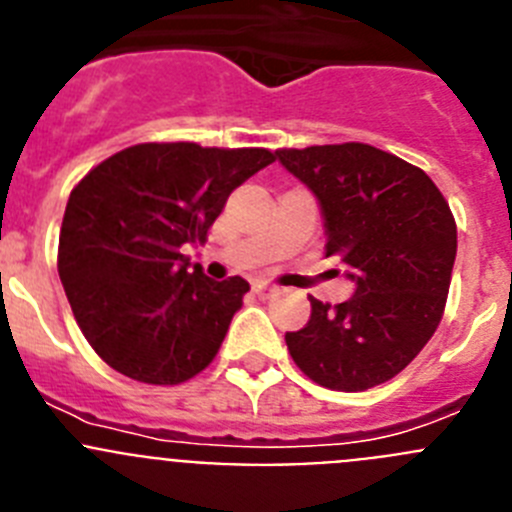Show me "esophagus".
Masks as SVG:
<instances>
[{"label":"esophagus","instance_id":"1","mask_svg":"<svg viewBox=\"0 0 512 512\" xmlns=\"http://www.w3.org/2000/svg\"><path fill=\"white\" fill-rule=\"evenodd\" d=\"M253 292L259 297H271L277 292V284H269V282H253Z\"/></svg>","mask_w":512,"mask_h":512}]
</instances>
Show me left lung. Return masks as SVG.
I'll return each mask as SVG.
<instances>
[{"mask_svg": "<svg viewBox=\"0 0 512 512\" xmlns=\"http://www.w3.org/2000/svg\"><path fill=\"white\" fill-rule=\"evenodd\" d=\"M274 156L318 197L325 256L356 292L287 333L289 354L320 387L364 392L390 382L431 341L456 259V223L431 176L366 143L279 148Z\"/></svg>", "mask_w": 512, "mask_h": 512, "instance_id": "obj_1", "label": "left lung"}]
</instances>
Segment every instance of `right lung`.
I'll return each mask as SVG.
<instances>
[{
	"label": "right lung",
	"mask_w": 512,
	"mask_h": 512,
	"mask_svg": "<svg viewBox=\"0 0 512 512\" xmlns=\"http://www.w3.org/2000/svg\"><path fill=\"white\" fill-rule=\"evenodd\" d=\"M274 158L266 148L138 143L76 184L58 277L81 333L115 372L182 384L210 366L248 282H212L182 248L205 243L230 192Z\"/></svg>",
	"instance_id": "1"
}]
</instances>
